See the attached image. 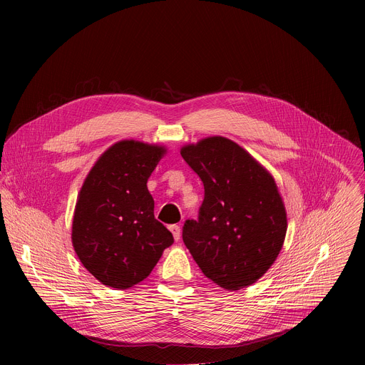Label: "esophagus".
Segmentation results:
<instances>
[{
  "instance_id": "obj_1",
  "label": "esophagus",
  "mask_w": 365,
  "mask_h": 365,
  "mask_svg": "<svg viewBox=\"0 0 365 365\" xmlns=\"http://www.w3.org/2000/svg\"><path fill=\"white\" fill-rule=\"evenodd\" d=\"M169 228H170V231H172V234H173L175 241H179V240H180V227H179V225H170Z\"/></svg>"
}]
</instances>
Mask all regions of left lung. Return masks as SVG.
<instances>
[{
	"instance_id": "obj_1",
	"label": "left lung",
	"mask_w": 365,
	"mask_h": 365,
	"mask_svg": "<svg viewBox=\"0 0 365 365\" xmlns=\"http://www.w3.org/2000/svg\"><path fill=\"white\" fill-rule=\"evenodd\" d=\"M180 154L205 187L199 220L185 222V245L220 287L240 290L255 283L276 262L287 231L274 178L221 135L185 144Z\"/></svg>"
}]
</instances>
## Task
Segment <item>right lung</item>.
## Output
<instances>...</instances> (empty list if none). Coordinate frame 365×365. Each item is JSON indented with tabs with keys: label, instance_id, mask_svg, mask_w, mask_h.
I'll list each match as a JSON object with an SVG mask.
<instances>
[{
	"label": "right lung",
	"instance_id": "1",
	"mask_svg": "<svg viewBox=\"0 0 365 365\" xmlns=\"http://www.w3.org/2000/svg\"><path fill=\"white\" fill-rule=\"evenodd\" d=\"M168 148L121 140L103 151L78 193L72 245L83 267L102 284L124 290L144 280L172 232L154 218L147 180Z\"/></svg>",
	"mask_w": 365,
	"mask_h": 365
}]
</instances>
